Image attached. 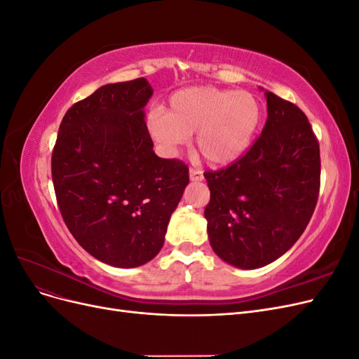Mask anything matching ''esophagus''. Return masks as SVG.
Segmentation results:
<instances>
[{
	"instance_id": "obj_1",
	"label": "esophagus",
	"mask_w": 359,
	"mask_h": 359,
	"mask_svg": "<svg viewBox=\"0 0 359 359\" xmlns=\"http://www.w3.org/2000/svg\"><path fill=\"white\" fill-rule=\"evenodd\" d=\"M189 175H190V181H202V178H203V175H202V172L199 170V169H190V172H189Z\"/></svg>"
}]
</instances>
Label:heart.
I'll list each match as a JSON object with an SVG mask.
<instances>
[{
    "label": "heart",
    "mask_w": 359,
    "mask_h": 359,
    "mask_svg": "<svg viewBox=\"0 0 359 359\" xmlns=\"http://www.w3.org/2000/svg\"><path fill=\"white\" fill-rule=\"evenodd\" d=\"M262 118L257 97L248 91L190 86L175 91L165 109L147 116V128L168 156L189 142L194 133L196 148L211 166H227L248 149Z\"/></svg>",
    "instance_id": "heart-1"
}]
</instances>
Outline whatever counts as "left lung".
Instances as JSON below:
<instances>
[{"label": "left lung", "instance_id": "1", "mask_svg": "<svg viewBox=\"0 0 359 359\" xmlns=\"http://www.w3.org/2000/svg\"><path fill=\"white\" fill-rule=\"evenodd\" d=\"M268 119L253 147L226 169L205 172L210 244L226 264L262 268L306 231L320 187V153L307 116L265 91Z\"/></svg>", "mask_w": 359, "mask_h": 359}]
</instances>
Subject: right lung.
<instances>
[{"mask_svg":"<svg viewBox=\"0 0 359 359\" xmlns=\"http://www.w3.org/2000/svg\"><path fill=\"white\" fill-rule=\"evenodd\" d=\"M145 78L107 83L64 115L52 153V181L69 231L91 256L118 268L140 266L165 244L189 168L160 158L145 111Z\"/></svg>","mask_w":359,"mask_h":359,"instance_id":"1","label":"right lung"}]
</instances>
